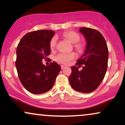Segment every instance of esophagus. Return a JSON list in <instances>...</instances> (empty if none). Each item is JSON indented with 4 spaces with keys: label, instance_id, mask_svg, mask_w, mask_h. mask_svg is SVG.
<instances>
[{
    "label": "esophagus",
    "instance_id": "obj_1",
    "mask_svg": "<svg viewBox=\"0 0 125 125\" xmlns=\"http://www.w3.org/2000/svg\"><path fill=\"white\" fill-rule=\"evenodd\" d=\"M61 67L62 70H63V69H64V68H66V66H63V65H61Z\"/></svg>",
    "mask_w": 125,
    "mask_h": 125
}]
</instances>
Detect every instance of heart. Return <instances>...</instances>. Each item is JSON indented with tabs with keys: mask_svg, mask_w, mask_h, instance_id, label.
Here are the masks:
<instances>
[{
	"mask_svg": "<svg viewBox=\"0 0 125 125\" xmlns=\"http://www.w3.org/2000/svg\"><path fill=\"white\" fill-rule=\"evenodd\" d=\"M63 36L69 42L74 44V47L78 52L83 51V47L81 43H79L80 40V36L78 33L73 31H66L63 33ZM57 39L56 37H53L51 39L50 42V47L51 50H54L56 47ZM76 58V55L72 52L70 53H60L55 57V60L58 62L63 64H69L71 61Z\"/></svg>",
	"mask_w": 125,
	"mask_h": 125,
	"instance_id": "heart-1",
	"label": "heart"
}]
</instances>
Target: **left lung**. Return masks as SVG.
I'll list each match as a JSON object with an SVG mask.
<instances>
[{
  "mask_svg": "<svg viewBox=\"0 0 125 125\" xmlns=\"http://www.w3.org/2000/svg\"><path fill=\"white\" fill-rule=\"evenodd\" d=\"M80 32L84 36L86 46L84 53L77 62L83 70L77 66L71 67L72 72L69 77L71 86L81 93H90L97 89L106 73L108 50L104 38L97 30L81 28Z\"/></svg>",
  "mask_w": 125,
  "mask_h": 125,
  "instance_id": "1",
  "label": "left lung"
}]
</instances>
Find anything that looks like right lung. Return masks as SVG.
Returning <instances> with one entry per match:
<instances>
[{
	"instance_id": "1",
	"label": "right lung",
	"mask_w": 125,
	"mask_h": 125,
	"mask_svg": "<svg viewBox=\"0 0 125 125\" xmlns=\"http://www.w3.org/2000/svg\"><path fill=\"white\" fill-rule=\"evenodd\" d=\"M55 31L40 30L26 34L17 48L15 65L21 83L27 91L42 94L50 91L61 67L55 62L42 64L51 53L50 42Z\"/></svg>"
}]
</instances>
